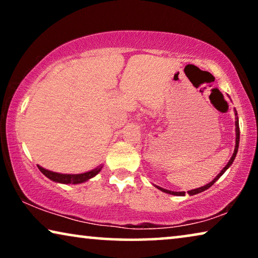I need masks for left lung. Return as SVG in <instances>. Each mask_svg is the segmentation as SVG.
<instances>
[{"mask_svg":"<svg viewBox=\"0 0 258 258\" xmlns=\"http://www.w3.org/2000/svg\"><path fill=\"white\" fill-rule=\"evenodd\" d=\"M235 126H236V129H235V132H236V140H235V150H234V154H232V156H231V158L230 160H229V162L227 163V165H225V167L222 169L221 170V172L220 174H218L216 177H215L213 181H211L210 183H208V184H206V185H203V186H201V188H197V189H192V190H189L188 191V194L190 196H192V195H196V194H200V192H202V191H204V190H207V189H209L211 185L214 184L215 182L217 181L218 178L221 177L222 175L224 174L225 171L228 170L229 169V167H230V165L232 164V162H234V160H235V157H236V155H237V151H238V144H239V124H238V116H237V111H236V109H235ZM156 186L157 189H160L161 191H163V192H167V194H170V195H174V196H184L185 195V192L184 191H171V190H167V189H163V188H161V186H158V185H155Z\"/></svg>","mask_w":258,"mask_h":258,"instance_id":"left-lung-1","label":"left lung"}]
</instances>
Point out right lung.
Returning <instances> with one entry per match:
<instances>
[{
    "label": "right lung",
    "instance_id": "1",
    "mask_svg": "<svg viewBox=\"0 0 258 258\" xmlns=\"http://www.w3.org/2000/svg\"><path fill=\"white\" fill-rule=\"evenodd\" d=\"M37 167L45 177H48L49 179H51V181L56 183H62V184H80V183L87 182L88 179L95 177L102 170L103 164L98 165L97 168L93 169V170L83 172V174H59V172L50 171L48 169L42 168L41 165H37Z\"/></svg>",
    "mask_w": 258,
    "mask_h": 258
}]
</instances>
